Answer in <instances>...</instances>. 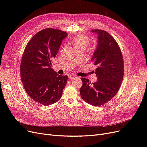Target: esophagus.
<instances>
[{
  "label": "esophagus",
  "instance_id": "obj_1",
  "mask_svg": "<svg viewBox=\"0 0 147 147\" xmlns=\"http://www.w3.org/2000/svg\"><path fill=\"white\" fill-rule=\"evenodd\" d=\"M76 76H74V75H73V74H71V75H69V79H74V78H76Z\"/></svg>",
  "mask_w": 147,
  "mask_h": 147
}]
</instances>
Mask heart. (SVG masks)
<instances>
[{"instance_id": "b5f03b06", "label": "heart", "mask_w": 147, "mask_h": 147, "mask_svg": "<svg viewBox=\"0 0 147 147\" xmlns=\"http://www.w3.org/2000/svg\"><path fill=\"white\" fill-rule=\"evenodd\" d=\"M72 43L77 50L80 49L85 50V49L89 45L90 40L86 35L80 34L75 36L73 37Z\"/></svg>"}]
</instances>
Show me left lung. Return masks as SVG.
<instances>
[{
  "mask_svg": "<svg viewBox=\"0 0 147 147\" xmlns=\"http://www.w3.org/2000/svg\"><path fill=\"white\" fill-rule=\"evenodd\" d=\"M98 42L91 62L96 66V82L81 78L82 98L94 105H102L114 97L120 88L124 76V62L121 49L114 37L102 30L95 29Z\"/></svg>",
  "mask_w": 147,
  "mask_h": 147,
  "instance_id": "8db88e82",
  "label": "left lung"
}]
</instances>
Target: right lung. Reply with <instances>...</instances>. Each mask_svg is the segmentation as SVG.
Segmentation results:
<instances>
[{"label":"right lung","mask_w":147,"mask_h":147,"mask_svg":"<svg viewBox=\"0 0 147 147\" xmlns=\"http://www.w3.org/2000/svg\"><path fill=\"white\" fill-rule=\"evenodd\" d=\"M67 33L55 28L37 33L27 44L21 58V82L28 96L43 105L57 102L61 98L68 76L58 75L51 68L53 58Z\"/></svg>","instance_id":"obj_1"}]
</instances>
